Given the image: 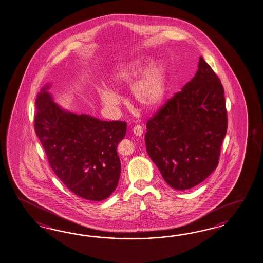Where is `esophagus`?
<instances>
[{"instance_id":"34e87169","label":"esophagus","mask_w":263,"mask_h":263,"mask_svg":"<svg viewBox=\"0 0 263 263\" xmlns=\"http://www.w3.org/2000/svg\"><path fill=\"white\" fill-rule=\"evenodd\" d=\"M132 131L138 137H141V135L143 134V128H142V126L140 125V124L135 125L134 128L132 129Z\"/></svg>"}]
</instances>
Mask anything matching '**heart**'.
I'll return each instance as SVG.
<instances>
[{"label": "heart", "mask_w": 263, "mask_h": 263, "mask_svg": "<svg viewBox=\"0 0 263 263\" xmlns=\"http://www.w3.org/2000/svg\"><path fill=\"white\" fill-rule=\"evenodd\" d=\"M146 61L138 58L133 62L118 67L112 75V85L116 90H122L134 84L142 72ZM166 68L161 63L150 64L140 79L132 87L135 102L143 109H154L161 103L166 91ZM102 103L109 108L115 109L121 104V98L114 91H100Z\"/></svg>", "instance_id": "b5f03b06"}]
</instances>
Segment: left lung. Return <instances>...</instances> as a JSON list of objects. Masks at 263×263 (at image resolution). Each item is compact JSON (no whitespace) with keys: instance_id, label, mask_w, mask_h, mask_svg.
<instances>
[{"instance_id":"1","label":"left lung","mask_w":263,"mask_h":263,"mask_svg":"<svg viewBox=\"0 0 263 263\" xmlns=\"http://www.w3.org/2000/svg\"><path fill=\"white\" fill-rule=\"evenodd\" d=\"M195 77L149 119L146 151L167 184L186 190L217 168L227 132L224 89L202 57Z\"/></svg>"}]
</instances>
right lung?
Returning a JSON list of instances; mask_svg holds the SVG:
<instances>
[{
    "mask_svg": "<svg viewBox=\"0 0 263 263\" xmlns=\"http://www.w3.org/2000/svg\"><path fill=\"white\" fill-rule=\"evenodd\" d=\"M48 89L45 85L37 95L34 127L52 170L79 197L107 199L120 179L117 146L125 136L126 122L68 112L53 102Z\"/></svg>",
    "mask_w": 263,
    "mask_h": 263,
    "instance_id": "1",
    "label": "right lung"
}]
</instances>
